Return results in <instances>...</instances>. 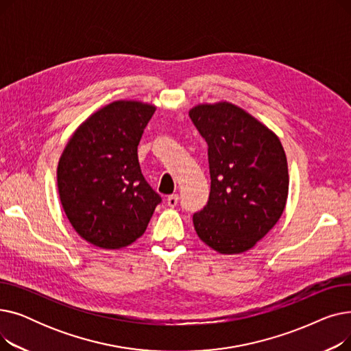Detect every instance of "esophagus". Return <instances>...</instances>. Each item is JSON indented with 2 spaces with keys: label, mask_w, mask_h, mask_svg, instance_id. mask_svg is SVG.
I'll return each instance as SVG.
<instances>
[{
  "label": "esophagus",
  "mask_w": 351,
  "mask_h": 351,
  "mask_svg": "<svg viewBox=\"0 0 351 351\" xmlns=\"http://www.w3.org/2000/svg\"><path fill=\"white\" fill-rule=\"evenodd\" d=\"M178 202H179L178 195H171V196H168V199H166V204H168L169 208H175L178 205Z\"/></svg>",
  "instance_id": "esophagus-1"
}]
</instances>
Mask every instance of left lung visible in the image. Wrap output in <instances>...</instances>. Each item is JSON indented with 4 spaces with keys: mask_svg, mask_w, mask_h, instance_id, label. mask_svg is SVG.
Instances as JSON below:
<instances>
[{
    "mask_svg": "<svg viewBox=\"0 0 351 351\" xmlns=\"http://www.w3.org/2000/svg\"><path fill=\"white\" fill-rule=\"evenodd\" d=\"M189 118L208 145L210 193L193 215L202 242L222 254L252 249L280 219L287 159L270 129L229 102L199 105Z\"/></svg>",
    "mask_w": 351,
    "mask_h": 351,
    "instance_id": "1",
    "label": "left lung"
}]
</instances>
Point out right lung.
<instances>
[{
	"label": "right lung",
	"mask_w": 351,
	"mask_h": 351,
	"mask_svg": "<svg viewBox=\"0 0 351 351\" xmlns=\"http://www.w3.org/2000/svg\"><path fill=\"white\" fill-rule=\"evenodd\" d=\"M155 106L117 101L86 119L58 163L62 208L86 242L121 249L141 237L162 202L141 172L138 145Z\"/></svg>",
	"instance_id": "1"
}]
</instances>
